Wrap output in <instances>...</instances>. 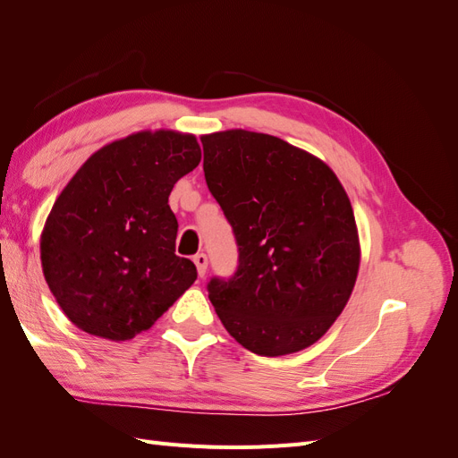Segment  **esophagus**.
Returning a JSON list of instances; mask_svg holds the SVG:
<instances>
[{"label":"esophagus","mask_w":458,"mask_h":458,"mask_svg":"<svg viewBox=\"0 0 458 458\" xmlns=\"http://www.w3.org/2000/svg\"><path fill=\"white\" fill-rule=\"evenodd\" d=\"M192 261H195V266H197V271H199V275L200 276H204L206 275V269H208V258H206V254H197L195 258H192Z\"/></svg>","instance_id":"1"}]
</instances>
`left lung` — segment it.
Instances as JSON below:
<instances>
[{
    "instance_id": "obj_1",
    "label": "left lung",
    "mask_w": 458,
    "mask_h": 458,
    "mask_svg": "<svg viewBox=\"0 0 458 458\" xmlns=\"http://www.w3.org/2000/svg\"><path fill=\"white\" fill-rule=\"evenodd\" d=\"M204 177L233 227L239 266L208 298L229 335L276 357L321 338L348 303L359 237L348 195L325 162L267 133L202 135Z\"/></svg>"
}]
</instances>
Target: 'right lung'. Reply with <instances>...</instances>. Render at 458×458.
<instances>
[{
  "instance_id": "add662e5",
  "label": "right lung",
  "mask_w": 458,
  "mask_h": 458,
  "mask_svg": "<svg viewBox=\"0 0 458 458\" xmlns=\"http://www.w3.org/2000/svg\"><path fill=\"white\" fill-rule=\"evenodd\" d=\"M200 162L195 135L141 131L97 150L55 200L41 233V267L71 321L130 340L197 281L175 256L174 185Z\"/></svg>"
}]
</instances>
